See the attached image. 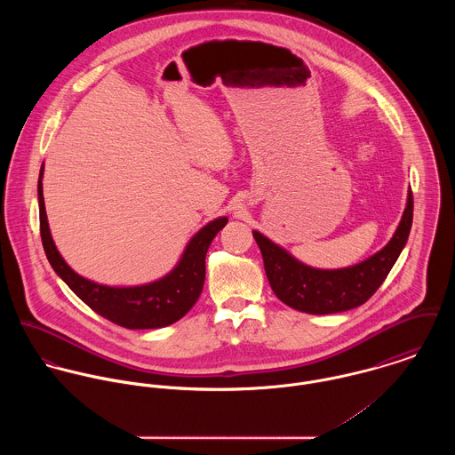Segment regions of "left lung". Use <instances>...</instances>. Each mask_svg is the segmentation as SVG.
Listing matches in <instances>:
<instances>
[{
  "mask_svg": "<svg viewBox=\"0 0 455 455\" xmlns=\"http://www.w3.org/2000/svg\"><path fill=\"white\" fill-rule=\"evenodd\" d=\"M411 219L413 196L410 191L401 222L389 243L375 256L341 269L310 267L294 259L259 231H254V238L259 245L267 282L276 298L294 310L325 315L357 308L377 292L406 245Z\"/></svg>",
  "mask_w": 455,
  "mask_h": 455,
  "instance_id": "1",
  "label": "left lung"
}]
</instances>
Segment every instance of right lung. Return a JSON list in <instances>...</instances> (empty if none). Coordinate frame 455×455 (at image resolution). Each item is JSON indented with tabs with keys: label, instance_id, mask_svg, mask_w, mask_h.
Segmentation results:
<instances>
[{
	"label": "right lung",
	"instance_id": "1",
	"mask_svg": "<svg viewBox=\"0 0 455 455\" xmlns=\"http://www.w3.org/2000/svg\"><path fill=\"white\" fill-rule=\"evenodd\" d=\"M44 166L38 179L40 235L45 256L66 285L98 315L128 329H157L180 321L195 307L204 283V258L215 235L228 224V217H219L201 228L182 259L163 278L134 287H110L91 282L76 275L61 258L51 236L45 201L42 189Z\"/></svg>",
	"mask_w": 455,
	"mask_h": 455
}]
</instances>
